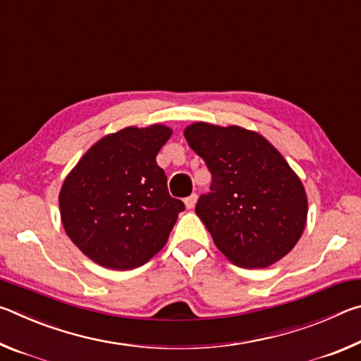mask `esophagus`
<instances>
[{"mask_svg": "<svg viewBox=\"0 0 361 361\" xmlns=\"http://www.w3.org/2000/svg\"><path fill=\"white\" fill-rule=\"evenodd\" d=\"M195 202H197V194H191L189 197L185 199V205H186V209H189V210L194 209Z\"/></svg>", "mask_w": 361, "mask_h": 361, "instance_id": "34e87169", "label": "esophagus"}]
</instances>
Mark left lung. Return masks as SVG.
Returning <instances> with one entry per match:
<instances>
[{
	"mask_svg": "<svg viewBox=\"0 0 361 361\" xmlns=\"http://www.w3.org/2000/svg\"><path fill=\"white\" fill-rule=\"evenodd\" d=\"M185 138L212 173L195 213L226 258L267 267L288 255L307 219V195L283 156L253 130L194 122Z\"/></svg>",
	"mask_w": 361,
	"mask_h": 361,
	"instance_id": "obj_1",
	"label": "left lung"
}]
</instances>
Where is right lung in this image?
<instances>
[{
    "instance_id": "add662e5",
    "label": "right lung",
    "mask_w": 361,
    "mask_h": 361,
    "mask_svg": "<svg viewBox=\"0 0 361 361\" xmlns=\"http://www.w3.org/2000/svg\"><path fill=\"white\" fill-rule=\"evenodd\" d=\"M170 137L172 129L161 124L109 133L65 178L59 194L65 232L97 264L129 271L167 243L185 210L156 162Z\"/></svg>"
}]
</instances>
